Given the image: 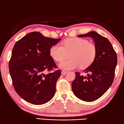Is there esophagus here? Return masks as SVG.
Instances as JSON below:
<instances>
[{
	"instance_id": "1",
	"label": "esophagus",
	"mask_w": 124,
	"mask_h": 124,
	"mask_svg": "<svg viewBox=\"0 0 124 124\" xmlns=\"http://www.w3.org/2000/svg\"><path fill=\"white\" fill-rule=\"evenodd\" d=\"M67 72L66 71H65V70H62V75H65L66 74Z\"/></svg>"
}]
</instances>
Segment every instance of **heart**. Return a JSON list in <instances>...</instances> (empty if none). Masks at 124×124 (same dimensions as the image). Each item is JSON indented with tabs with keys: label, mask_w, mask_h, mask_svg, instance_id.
I'll list each match as a JSON object with an SVG mask.
<instances>
[{
	"label": "heart",
	"mask_w": 124,
	"mask_h": 124,
	"mask_svg": "<svg viewBox=\"0 0 124 124\" xmlns=\"http://www.w3.org/2000/svg\"><path fill=\"white\" fill-rule=\"evenodd\" d=\"M62 46L55 44L50 49V54L57 62H61L70 54L68 60L59 64V67L64 70L77 69H86L94 62L97 55L95 45L90 43L87 39L79 37L70 38L63 42Z\"/></svg>",
	"instance_id": "obj_1"
}]
</instances>
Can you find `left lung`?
<instances>
[{"instance_id": "left-lung-1", "label": "left lung", "mask_w": 124, "mask_h": 124, "mask_svg": "<svg viewBox=\"0 0 124 124\" xmlns=\"http://www.w3.org/2000/svg\"><path fill=\"white\" fill-rule=\"evenodd\" d=\"M78 37H90L94 40L97 55L94 62L83 72L87 76L75 73L72 90L78 98L86 102L97 100L112 85L117 64V56L110 41L97 32L91 31Z\"/></svg>"}]
</instances>
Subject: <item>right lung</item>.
I'll use <instances>...</instances> for the list:
<instances>
[{"mask_svg":"<svg viewBox=\"0 0 124 124\" xmlns=\"http://www.w3.org/2000/svg\"><path fill=\"white\" fill-rule=\"evenodd\" d=\"M60 40L34 31L15 44L9 62V73L15 90L27 102L41 105L54 97L61 71L44 73L57 67L50 49Z\"/></svg>","mask_w":124,"mask_h":124,"instance_id":"add662e5","label":"right lung"}]
</instances>
